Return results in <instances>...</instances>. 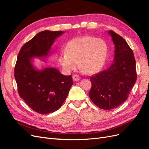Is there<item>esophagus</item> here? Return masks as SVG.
Returning <instances> with one entry per match:
<instances>
[{"mask_svg": "<svg viewBox=\"0 0 149 149\" xmlns=\"http://www.w3.org/2000/svg\"><path fill=\"white\" fill-rule=\"evenodd\" d=\"M80 79H81L80 76L78 74H74L73 76V79L74 81H78L80 80Z\"/></svg>", "mask_w": 149, "mask_h": 149, "instance_id": "34e87169", "label": "esophagus"}]
</instances>
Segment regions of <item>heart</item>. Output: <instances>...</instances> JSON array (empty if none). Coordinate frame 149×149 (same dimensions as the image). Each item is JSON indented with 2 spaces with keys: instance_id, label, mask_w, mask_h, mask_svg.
Returning a JSON list of instances; mask_svg holds the SVG:
<instances>
[{
  "instance_id": "obj_1",
  "label": "heart",
  "mask_w": 149,
  "mask_h": 149,
  "mask_svg": "<svg viewBox=\"0 0 149 149\" xmlns=\"http://www.w3.org/2000/svg\"><path fill=\"white\" fill-rule=\"evenodd\" d=\"M107 54V47L104 40L87 36L68 43L66 52L60 55L59 61L67 72L75 70L79 63L82 69L91 74L103 66Z\"/></svg>"
}]
</instances>
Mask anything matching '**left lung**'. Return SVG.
I'll use <instances>...</instances> for the list:
<instances>
[{
	"label": "left lung",
	"instance_id": "8db88e82",
	"mask_svg": "<svg viewBox=\"0 0 149 149\" xmlns=\"http://www.w3.org/2000/svg\"><path fill=\"white\" fill-rule=\"evenodd\" d=\"M115 45L114 61L107 69L91 76L89 96L97 107L104 110L118 107L127 100L137 80L136 60L125 40L109 30Z\"/></svg>",
	"mask_w": 149,
	"mask_h": 149
}]
</instances>
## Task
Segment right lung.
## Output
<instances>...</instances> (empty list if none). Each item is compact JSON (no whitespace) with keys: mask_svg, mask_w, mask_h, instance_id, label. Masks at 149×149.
<instances>
[{"mask_svg":"<svg viewBox=\"0 0 149 149\" xmlns=\"http://www.w3.org/2000/svg\"><path fill=\"white\" fill-rule=\"evenodd\" d=\"M62 31H40L25 43L19 53L14 75L19 96L34 111L52 113L62 106L73 84L71 76H65L55 68L38 70L32 58L47 57Z\"/></svg>","mask_w":149,"mask_h":149,"instance_id":"add662e5","label":"right lung"}]
</instances>
